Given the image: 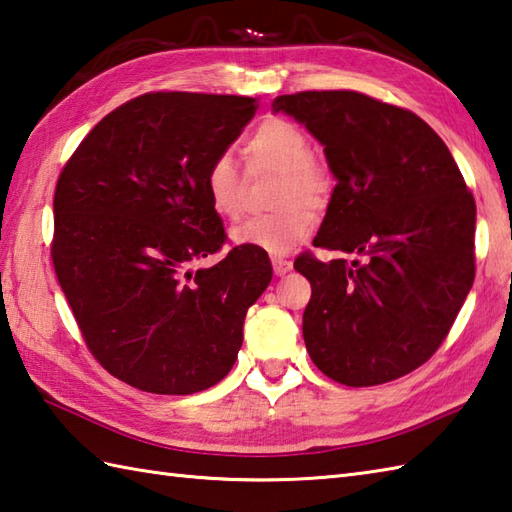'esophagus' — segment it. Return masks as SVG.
<instances>
[{
  "label": "esophagus",
  "instance_id": "esophagus-1",
  "mask_svg": "<svg viewBox=\"0 0 512 512\" xmlns=\"http://www.w3.org/2000/svg\"><path fill=\"white\" fill-rule=\"evenodd\" d=\"M273 270L277 277H284L286 273H290L292 270V262L290 259H284V257H273Z\"/></svg>",
  "mask_w": 512,
  "mask_h": 512
}]
</instances>
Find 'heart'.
I'll use <instances>...</instances> for the list:
<instances>
[{
    "label": "heart",
    "instance_id": "1",
    "mask_svg": "<svg viewBox=\"0 0 512 512\" xmlns=\"http://www.w3.org/2000/svg\"><path fill=\"white\" fill-rule=\"evenodd\" d=\"M248 173H275L270 187L273 213L250 217L231 231V242L266 255H286L308 239L314 215L330 198V173L310 154L303 129L281 116H268L242 140ZM204 193L224 220H237L244 206V178L228 156H217L204 171Z\"/></svg>",
    "mask_w": 512,
    "mask_h": 512
}]
</instances>
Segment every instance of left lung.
Instances as JSON below:
<instances>
[{
  "label": "left lung",
  "instance_id": "obj_1",
  "mask_svg": "<svg viewBox=\"0 0 512 512\" xmlns=\"http://www.w3.org/2000/svg\"><path fill=\"white\" fill-rule=\"evenodd\" d=\"M323 145L336 180L314 246L361 255L295 270L312 297L303 341L341 385L389 383L427 363L475 279V200L442 138L365 94L299 92L273 101Z\"/></svg>",
  "mask_w": 512,
  "mask_h": 512
}]
</instances>
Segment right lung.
Masks as SVG:
<instances>
[{
	"label": "right lung",
	"mask_w": 512,
	"mask_h": 512,
	"mask_svg": "<svg viewBox=\"0 0 512 512\" xmlns=\"http://www.w3.org/2000/svg\"><path fill=\"white\" fill-rule=\"evenodd\" d=\"M248 96L154 92L107 114L54 191L52 264L107 372L187 396L231 372L248 308L273 279L262 250L224 244L204 171L255 116Z\"/></svg>",
	"instance_id": "add662e5"
}]
</instances>
